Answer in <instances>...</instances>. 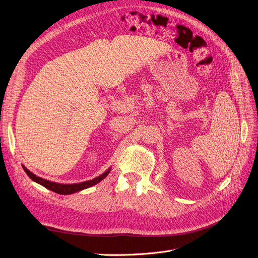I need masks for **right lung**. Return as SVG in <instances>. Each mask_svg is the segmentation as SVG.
Listing matches in <instances>:
<instances>
[{
	"label": "right lung",
	"mask_w": 258,
	"mask_h": 258,
	"mask_svg": "<svg viewBox=\"0 0 258 258\" xmlns=\"http://www.w3.org/2000/svg\"><path fill=\"white\" fill-rule=\"evenodd\" d=\"M22 168H23V170H25V172L28 174V176L31 179H32V181L44 186L45 188H47L51 191H54V192L60 194V195H71V194H74V192H77V191H81L83 189L89 188V187L96 185L99 182L102 181V179L105 178L111 171V168L107 169L104 173H102V174L95 177V178L89 179V181H86V182L74 183V184H60V183H54V182L48 181V179H45V178H42L40 176L35 175L34 173L31 172V171L28 170L23 165H22Z\"/></svg>",
	"instance_id": "1"
}]
</instances>
